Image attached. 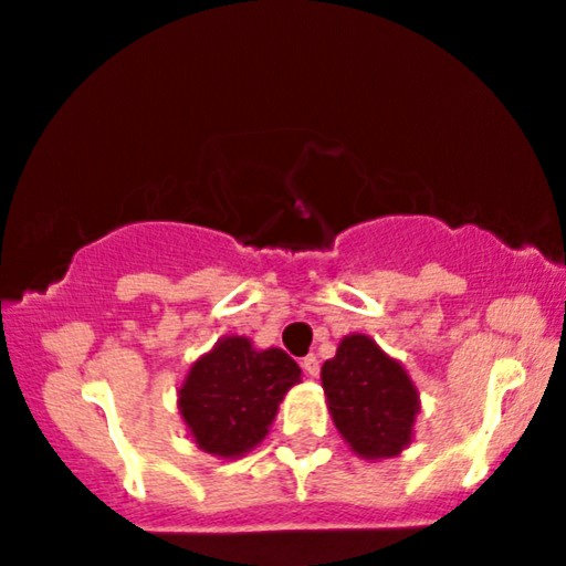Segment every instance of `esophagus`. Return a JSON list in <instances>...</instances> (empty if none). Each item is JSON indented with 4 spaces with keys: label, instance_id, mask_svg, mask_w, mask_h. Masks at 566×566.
Here are the masks:
<instances>
[{
    "label": "esophagus",
    "instance_id": "obj_1",
    "mask_svg": "<svg viewBox=\"0 0 566 566\" xmlns=\"http://www.w3.org/2000/svg\"><path fill=\"white\" fill-rule=\"evenodd\" d=\"M303 370L311 378H318V370H321V366H318V357L316 355H307V357H303Z\"/></svg>",
    "mask_w": 566,
    "mask_h": 566
}]
</instances>
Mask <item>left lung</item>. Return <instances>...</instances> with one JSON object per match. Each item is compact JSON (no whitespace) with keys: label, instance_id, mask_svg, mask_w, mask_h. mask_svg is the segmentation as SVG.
I'll list each match as a JSON object with an SVG mask.
<instances>
[{"label":"left lung","instance_id":"1","mask_svg":"<svg viewBox=\"0 0 566 566\" xmlns=\"http://www.w3.org/2000/svg\"><path fill=\"white\" fill-rule=\"evenodd\" d=\"M321 386L336 431L357 457L391 460L412 443L418 386L370 336L347 334L321 368Z\"/></svg>","mask_w":566,"mask_h":566}]
</instances>
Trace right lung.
I'll list each match as a JSON object with an SVG mask.
<instances>
[{
  "label": "right lung",
  "mask_w": 566,
  "mask_h": 566,
  "mask_svg": "<svg viewBox=\"0 0 566 566\" xmlns=\"http://www.w3.org/2000/svg\"><path fill=\"white\" fill-rule=\"evenodd\" d=\"M303 370L279 347L259 349L248 336H221L188 368L177 410L198 449L238 460L269 436L279 405Z\"/></svg>",
  "instance_id": "add662e5"
}]
</instances>
